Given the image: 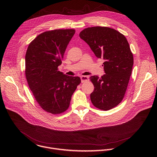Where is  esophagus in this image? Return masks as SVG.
I'll return each mask as SVG.
<instances>
[{
    "mask_svg": "<svg viewBox=\"0 0 157 157\" xmlns=\"http://www.w3.org/2000/svg\"><path fill=\"white\" fill-rule=\"evenodd\" d=\"M89 76H81V82H86L87 81L89 80Z\"/></svg>",
    "mask_w": 157,
    "mask_h": 157,
    "instance_id": "34e87169",
    "label": "esophagus"
}]
</instances>
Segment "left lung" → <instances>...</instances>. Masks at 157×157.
Masks as SVG:
<instances>
[{
	"label": "left lung",
	"mask_w": 157,
	"mask_h": 157,
	"mask_svg": "<svg viewBox=\"0 0 157 157\" xmlns=\"http://www.w3.org/2000/svg\"><path fill=\"white\" fill-rule=\"evenodd\" d=\"M98 58L104 60V74L90 78L94 86L90 99L96 108L109 110L123 100L133 65V54L125 36L105 27L85 29L79 33Z\"/></svg>",
	"instance_id": "8db88e82"
}]
</instances>
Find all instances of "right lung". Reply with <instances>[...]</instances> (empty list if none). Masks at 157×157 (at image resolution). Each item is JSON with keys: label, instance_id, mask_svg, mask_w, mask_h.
<instances>
[{"label": "right lung", "instance_id": "right-lung-1", "mask_svg": "<svg viewBox=\"0 0 157 157\" xmlns=\"http://www.w3.org/2000/svg\"><path fill=\"white\" fill-rule=\"evenodd\" d=\"M73 29L54 30L39 34L25 55V76L30 90L45 111L60 114L68 109L71 96L81 81L58 70Z\"/></svg>", "mask_w": 157, "mask_h": 157}]
</instances>
